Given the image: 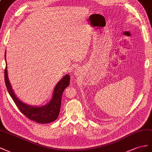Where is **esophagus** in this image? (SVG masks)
I'll return each instance as SVG.
<instances>
[{"label":"esophagus","instance_id":"34e87169","mask_svg":"<svg viewBox=\"0 0 152 152\" xmlns=\"http://www.w3.org/2000/svg\"><path fill=\"white\" fill-rule=\"evenodd\" d=\"M75 73H76V74H77V73H78V71H75Z\"/></svg>","mask_w":152,"mask_h":152}]
</instances>
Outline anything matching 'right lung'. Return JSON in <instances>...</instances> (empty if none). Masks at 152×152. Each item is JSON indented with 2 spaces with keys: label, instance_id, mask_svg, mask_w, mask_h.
<instances>
[{
  "label": "right lung",
  "instance_id": "add662e5",
  "mask_svg": "<svg viewBox=\"0 0 152 152\" xmlns=\"http://www.w3.org/2000/svg\"><path fill=\"white\" fill-rule=\"evenodd\" d=\"M4 80H5L6 88L10 96L14 101L20 111L25 115L26 117L39 124L50 123L57 120L60 113V106H61L63 92L64 89L67 87L70 83H69L70 76L69 75H66L63 77L62 79L56 85L53 91V97H52L50 102L47 104L41 107L32 106L26 104L25 103L20 101L18 97L16 96L7 77V65L5 71H4Z\"/></svg>",
  "mask_w": 152,
  "mask_h": 152
}]
</instances>
